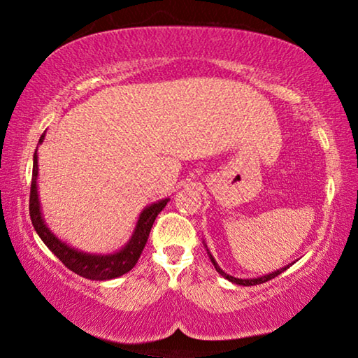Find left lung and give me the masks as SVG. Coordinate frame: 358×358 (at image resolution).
<instances>
[{"label": "left lung", "instance_id": "1", "mask_svg": "<svg viewBox=\"0 0 358 358\" xmlns=\"http://www.w3.org/2000/svg\"><path fill=\"white\" fill-rule=\"evenodd\" d=\"M207 248V246H205ZM208 251V249H207ZM208 257H210V261H212V264L215 266V271H217L220 275L222 277H224L227 278V280H229V282H233V283H236V285H243V287H251V285H259V283H264V282H268V280H272V278H275L277 275H280V273L283 272V271H287L288 267L292 266H285V267H282V268H278V271H275V272H272V273H267V275H262V277H254V278H238V277H233V275H228L227 272H223L222 268H220V266L217 264V261H215L213 259V256L212 254H210V251H208Z\"/></svg>", "mask_w": 358, "mask_h": 358}]
</instances>
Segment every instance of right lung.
<instances>
[{
  "mask_svg": "<svg viewBox=\"0 0 358 358\" xmlns=\"http://www.w3.org/2000/svg\"><path fill=\"white\" fill-rule=\"evenodd\" d=\"M45 131H43L38 145L43 141ZM37 176H38V164H37V150L34 153V166H32V184H31V199H29V213H31V220L38 236L43 241V244L65 264V267L70 268L78 275L90 278V280H110V278H117L124 273L130 272L138 262L140 254L143 251L146 241H148L151 227H153L156 217L168 205L169 199L158 200V202L148 205L140 213L138 222L134 229V234L129 239V243L124 248L119 249L117 252L112 254H90L78 251V249L68 246L62 239H58L55 234L50 231L43 222L42 210H41V200H38L37 192Z\"/></svg>",
  "mask_w": 358,
  "mask_h": 358,
  "instance_id": "right-lung-1",
  "label": "right lung"
}]
</instances>
